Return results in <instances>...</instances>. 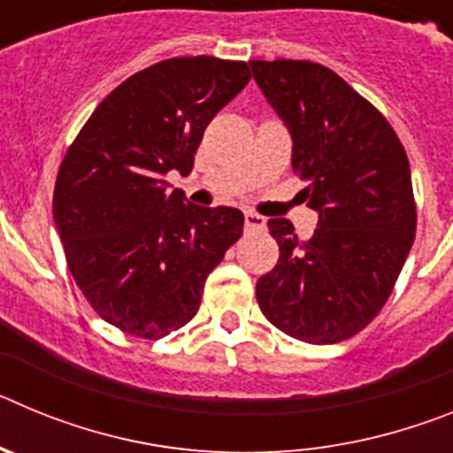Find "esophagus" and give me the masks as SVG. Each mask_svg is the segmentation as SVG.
<instances>
[{"label": "esophagus", "instance_id": "obj_1", "mask_svg": "<svg viewBox=\"0 0 453 453\" xmlns=\"http://www.w3.org/2000/svg\"><path fill=\"white\" fill-rule=\"evenodd\" d=\"M245 229H250V231H261V229H265V218H263V215H258V213H245Z\"/></svg>", "mask_w": 453, "mask_h": 453}]
</instances>
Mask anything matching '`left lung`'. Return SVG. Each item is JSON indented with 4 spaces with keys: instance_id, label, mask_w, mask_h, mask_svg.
<instances>
[{
    "instance_id": "left-lung-1",
    "label": "left lung",
    "mask_w": 453,
    "mask_h": 453,
    "mask_svg": "<svg viewBox=\"0 0 453 453\" xmlns=\"http://www.w3.org/2000/svg\"><path fill=\"white\" fill-rule=\"evenodd\" d=\"M254 79L292 135V170L319 215L302 240L288 219L267 222L279 263L256 283L276 329L334 345L379 315L413 247L411 165L379 108L334 70L311 61H250Z\"/></svg>"
}]
</instances>
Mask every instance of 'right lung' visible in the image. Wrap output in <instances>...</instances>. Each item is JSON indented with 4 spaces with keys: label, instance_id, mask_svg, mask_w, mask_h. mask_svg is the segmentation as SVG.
Returning a JSON list of instances; mask_svg holds the SVG:
<instances>
[{
    "label": "right lung",
    "instance_id": "right-lung-1",
    "mask_svg": "<svg viewBox=\"0 0 453 453\" xmlns=\"http://www.w3.org/2000/svg\"><path fill=\"white\" fill-rule=\"evenodd\" d=\"M245 61L177 56L135 72L95 108L54 186V222L79 290L124 334L165 338L199 311L203 283L242 235L238 208L188 203L208 122L250 83Z\"/></svg>",
    "mask_w": 453,
    "mask_h": 453
}]
</instances>
